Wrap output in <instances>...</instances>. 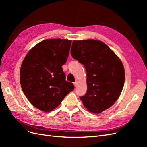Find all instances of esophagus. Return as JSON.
<instances>
[{"label": "esophagus", "mask_w": 147, "mask_h": 147, "mask_svg": "<svg viewBox=\"0 0 147 147\" xmlns=\"http://www.w3.org/2000/svg\"><path fill=\"white\" fill-rule=\"evenodd\" d=\"M74 86L76 87L77 85H78V83H77V82H74Z\"/></svg>", "instance_id": "esophagus-1"}]
</instances>
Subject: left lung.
<instances>
[{
    "mask_svg": "<svg viewBox=\"0 0 147 147\" xmlns=\"http://www.w3.org/2000/svg\"><path fill=\"white\" fill-rule=\"evenodd\" d=\"M71 56L82 64L86 71L87 91L80 97L90 112L99 113L118 99L125 79L121 60L99 40H74Z\"/></svg>",
    "mask_w": 147,
    "mask_h": 147,
    "instance_id": "8db88e82",
    "label": "left lung"
}]
</instances>
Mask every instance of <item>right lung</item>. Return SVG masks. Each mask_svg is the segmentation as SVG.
Returning <instances> with one entry per match:
<instances>
[{
	"label": "right lung",
	"mask_w": 147,
	"mask_h": 147,
	"mask_svg": "<svg viewBox=\"0 0 147 147\" xmlns=\"http://www.w3.org/2000/svg\"><path fill=\"white\" fill-rule=\"evenodd\" d=\"M72 40H45L28 52L20 70V83L24 94L35 107L50 112L74 90L65 80L62 68L67 61Z\"/></svg>",
	"instance_id": "1"
}]
</instances>
